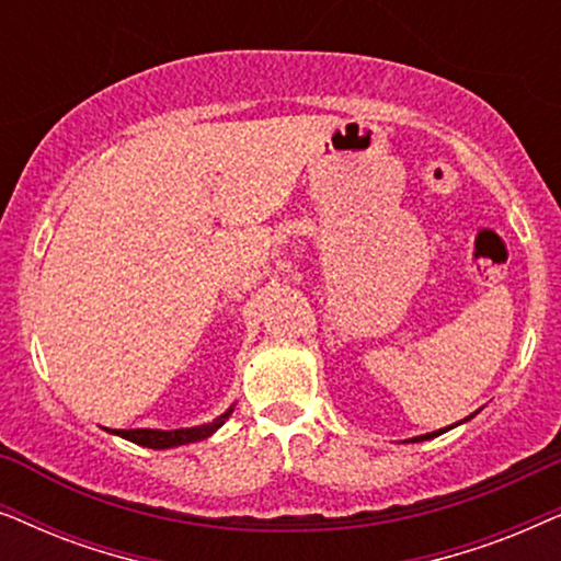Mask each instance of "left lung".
I'll return each instance as SVG.
<instances>
[{
	"instance_id": "obj_1",
	"label": "left lung",
	"mask_w": 561,
	"mask_h": 561,
	"mask_svg": "<svg viewBox=\"0 0 561 561\" xmlns=\"http://www.w3.org/2000/svg\"><path fill=\"white\" fill-rule=\"evenodd\" d=\"M474 416V413H472ZM472 416H467L465 421H470ZM465 421H457V424H451V426H447V428H439V432H432V434H421V436H413V439H409V442H426V439H434V436H439V434H444V432H449V428H455V426H459V424H465Z\"/></svg>"
}]
</instances>
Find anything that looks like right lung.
<instances>
[{"mask_svg":"<svg viewBox=\"0 0 561 561\" xmlns=\"http://www.w3.org/2000/svg\"><path fill=\"white\" fill-rule=\"evenodd\" d=\"M232 411H234V403L229 405L221 416L209 421V424L191 426V428H171V432H165V428H106V432L117 434V436H122V439H127L133 444H140V447L171 449V447H181V444L209 439V436L217 432V428L225 424L229 416H232Z\"/></svg>","mask_w":561,"mask_h":561,"instance_id":"add662e5","label":"right lung"}]
</instances>
